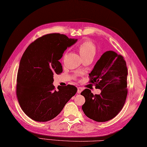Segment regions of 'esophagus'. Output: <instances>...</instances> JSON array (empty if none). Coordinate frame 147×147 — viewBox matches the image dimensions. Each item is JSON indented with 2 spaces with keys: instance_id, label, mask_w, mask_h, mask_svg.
Masks as SVG:
<instances>
[{
  "instance_id": "obj_1",
  "label": "esophagus",
  "mask_w": 147,
  "mask_h": 147,
  "mask_svg": "<svg viewBox=\"0 0 147 147\" xmlns=\"http://www.w3.org/2000/svg\"><path fill=\"white\" fill-rule=\"evenodd\" d=\"M82 91V88L81 87H79L77 88V93L80 94L81 93V91Z\"/></svg>"
}]
</instances>
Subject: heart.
<instances>
[{
  "label": "heart",
  "mask_w": 147,
  "mask_h": 147,
  "mask_svg": "<svg viewBox=\"0 0 147 147\" xmlns=\"http://www.w3.org/2000/svg\"><path fill=\"white\" fill-rule=\"evenodd\" d=\"M79 52L83 60L88 59V58H93V59L96 54V49L92 41L90 40H86L79 45ZM65 56L63 57H65Z\"/></svg>",
  "instance_id": "obj_1"
}]
</instances>
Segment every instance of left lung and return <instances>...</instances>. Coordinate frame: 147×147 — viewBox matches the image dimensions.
Instances as JSON below:
<instances>
[{
  "label": "left lung",
  "instance_id": "obj_1",
  "mask_svg": "<svg viewBox=\"0 0 147 147\" xmlns=\"http://www.w3.org/2000/svg\"><path fill=\"white\" fill-rule=\"evenodd\" d=\"M127 68L123 57L112 51H106L89 74L90 83L101 90L93 95L89 89L82 91L85 103L82 109L86 117L98 122L115 118L122 109L127 95Z\"/></svg>",
  "mask_w": 147,
  "mask_h": 147
}]
</instances>
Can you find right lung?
Returning <instances> with one entry per match:
<instances>
[{
    "label": "right lung",
    "instance_id": "1",
    "mask_svg": "<svg viewBox=\"0 0 147 147\" xmlns=\"http://www.w3.org/2000/svg\"><path fill=\"white\" fill-rule=\"evenodd\" d=\"M77 41L52 33L38 38L24 52L18 70L16 96L22 109L32 120L43 122L54 118L76 95L77 89L73 85L56 90L53 77L63 71L59 60L63 52Z\"/></svg>",
    "mask_w": 147,
    "mask_h": 147
}]
</instances>
